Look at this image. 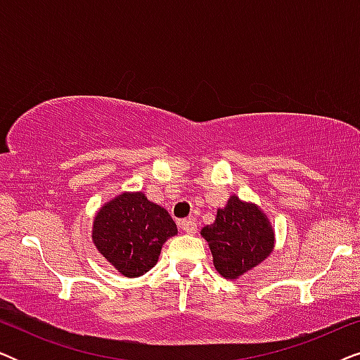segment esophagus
<instances>
[{
  "instance_id": "1",
  "label": "esophagus",
  "mask_w": 360,
  "mask_h": 360,
  "mask_svg": "<svg viewBox=\"0 0 360 360\" xmlns=\"http://www.w3.org/2000/svg\"><path fill=\"white\" fill-rule=\"evenodd\" d=\"M180 228L184 229L186 234H193L195 231H196V221L191 219V218L184 219V221H181V223H180Z\"/></svg>"
}]
</instances>
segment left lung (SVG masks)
<instances>
[{
    "mask_svg": "<svg viewBox=\"0 0 360 360\" xmlns=\"http://www.w3.org/2000/svg\"><path fill=\"white\" fill-rule=\"evenodd\" d=\"M201 238L208 240L214 269L228 280H238L257 267L275 248V231L269 216L259 205L236 195L216 211L213 223L201 229Z\"/></svg>",
    "mask_w": 360,
    "mask_h": 360,
    "instance_id": "obj_1",
    "label": "left lung"
}]
</instances>
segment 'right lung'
<instances>
[{
    "instance_id": "obj_1",
    "label": "right lung",
    "mask_w": 360,
    "mask_h": 360,
    "mask_svg": "<svg viewBox=\"0 0 360 360\" xmlns=\"http://www.w3.org/2000/svg\"><path fill=\"white\" fill-rule=\"evenodd\" d=\"M176 233L169 211L147 200L144 191H122L96 211L91 240L117 272L136 278L154 267L162 245Z\"/></svg>"
}]
</instances>
